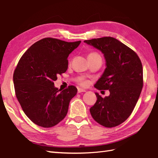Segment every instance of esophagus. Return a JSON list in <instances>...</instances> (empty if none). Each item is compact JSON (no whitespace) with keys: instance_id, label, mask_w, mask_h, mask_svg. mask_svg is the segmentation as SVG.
Instances as JSON below:
<instances>
[{"instance_id":"1","label":"esophagus","mask_w":158,"mask_h":158,"mask_svg":"<svg viewBox=\"0 0 158 158\" xmlns=\"http://www.w3.org/2000/svg\"><path fill=\"white\" fill-rule=\"evenodd\" d=\"M82 92H86V90H85V89H80V88H78V93H82Z\"/></svg>"}]
</instances>
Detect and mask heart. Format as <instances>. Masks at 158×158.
<instances>
[{"label":"heart","mask_w":158,"mask_h":158,"mask_svg":"<svg viewBox=\"0 0 158 158\" xmlns=\"http://www.w3.org/2000/svg\"><path fill=\"white\" fill-rule=\"evenodd\" d=\"M89 55H98V54L96 53V52H92V53H90ZM80 84H81L82 85H84V86H85V85H87V81H86V80H84V79H80Z\"/></svg>","instance_id":"obj_1"}]
</instances>
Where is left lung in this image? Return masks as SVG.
<instances>
[{"instance_id": "left-lung-1", "label": "left lung", "mask_w": 158, "mask_h": 158, "mask_svg": "<svg viewBox=\"0 0 158 158\" xmlns=\"http://www.w3.org/2000/svg\"><path fill=\"white\" fill-rule=\"evenodd\" d=\"M84 43L101 51L106 68L94 85L98 90H109L103 98L97 93L96 103L90 109L93 119L107 128L121 124L131 115L141 94L143 66L131 48L112 37L85 40Z\"/></svg>"}]
</instances>
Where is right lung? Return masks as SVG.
Here are the masks:
<instances>
[{
	"instance_id": "right-lung-1",
	"label": "right lung",
	"mask_w": 158,
	"mask_h": 158,
	"mask_svg": "<svg viewBox=\"0 0 158 158\" xmlns=\"http://www.w3.org/2000/svg\"><path fill=\"white\" fill-rule=\"evenodd\" d=\"M80 43L45 38L31 45L17 64L13 73L17 99L25 114L39 127H54L68 113L78 90L74 86L59 90L53 82L68 69V56Z\"/></svg>"
}]
</instances>
